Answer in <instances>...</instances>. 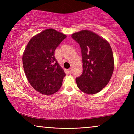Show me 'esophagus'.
<instances>
[{
	"label": "esophagus",
	"instance_id": "esophagus-1",
	"mask_svg": "<svg viewBox=\"0 0 134 134\" xmlns=\"http://www.w3.org/2000/svg\"><path fill=\"white\" fill-rule=\"evenodd\" d=\"M72 68H69L68 69V72L69 73V74L72 72Z\"/></svg>",
	"mask_w": 134,
	"mask_h": 134
}]
</instances>
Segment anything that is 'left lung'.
<instances>
[{"label": "left lung", "instance_id": "obj_1", "mask_svg": "<svg viewBox=\"0 0 134 134\" xmlns=\"http://www.w3.org/2000/svg\"><path fill=\"white\" fill-rule=\"evenodd\" d=\"M81 49L83 72L76 79L83 92L93 94L109 83L114 69L113 52L107 40L95 33L83 30L71 35Z\"/></svg>", "mask_w": 134, "mask_h": 134}]
</instances>
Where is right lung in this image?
Wrapping results in <instances>:
<instances>
[{
	"mask_svg": "<svg viewBox=\"0 0 134 134\" xmlns=\"http://www.w3.org/2000/svg\"><path fill=\"white\" fill-rule=\"evenodd\" d=\"M66 38L54 29H46L31 38L25 47L23 55L25 76L32 87L41 94H54L62 85L66 74L54 52Z\"/></svg>",
	"mask_w": 134,
	"mask_h": 134,
	"instance_id": "1",
	"label": "right lung"
}]
</instances>
